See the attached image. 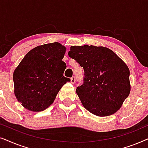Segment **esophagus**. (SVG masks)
Wrapping results in <instances>:
<instances>
[{
  "label": "esophagus",
  "mask_w": 148,
  "mask_h": 148,
  "mask_svg": "<svg viewBox=\"0 0 148 148\" xmlns=\"http://www.w3.org/2000/svg\"><path fill=\"white\" fill-rule=\"evenodd\" d=\"M75 77H72L71 78V84H75Z\"/></svg>",
  "instance_id": "1"
}]
</instances>
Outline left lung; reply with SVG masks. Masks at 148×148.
<instances>
[{
  "instance_id": "left-lung-1",
  "label": "left lung",
  "mask_w": 148,
  "mask_h": 148,
  "mask_svg": "<svg viewBox=\"0 0 148 148\" xmlns=\"http://www.w3.org/2000/svg\"><path fill=\"white\" fill-rule=\"evenodd\" d=\"M68 54L84 69V84L76 89L84 108L98 116L119 110L131 91L125 62L103 46H72Z\"/></svg>"
}]
</instances>
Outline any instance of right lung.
I'll return each instance as SVG.
<instances>
[{
	"label": "right lung",
	"instance_id": "1",
	"mask_svg": "<svg viewBox=\"0 0 148 148\" xmlns=\"http://www.w3.org/2000/svg\"><path fill=\"white\" fill-rule=\"evenodd\" d=\"M66 47L58 42L30 50L13 72L14 93L24 108L40 112L49 107L70 79L63 76Z\"/></svg>",
	"mask_w": 148,
	"mask_h": 148
}]
</instances>
